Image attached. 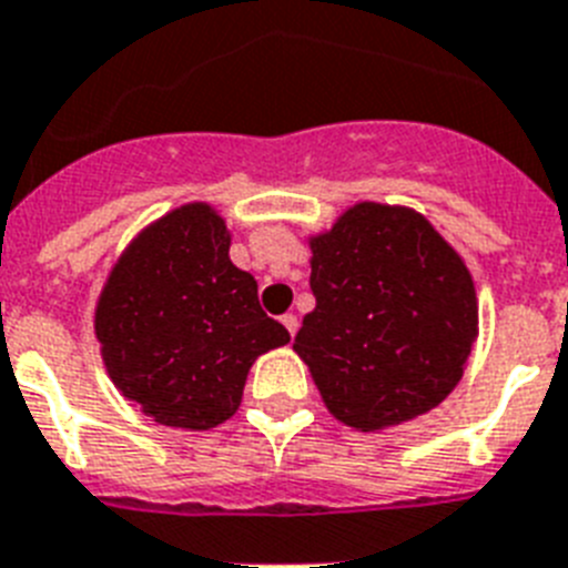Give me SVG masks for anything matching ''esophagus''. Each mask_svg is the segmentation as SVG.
<instances>
[{
  "label": "esophagus",
  "mask_w": 568,
  "mask_h": 568,
  "mask_svg": "<svg viewBox=\"0 0 568 568\" xmlns=\"http://www.w3.org/2000/svg\"><path fill=\"white\" fill-rule=\"evenodd\" d=\"M280 323H283L285 328H288V335H297V328H300V321H297V314H283V317H280Z\"/></svg>",
  "instance_id": "esophagus-1"
}]
</instances>
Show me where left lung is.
Returning <instances> with one entry per match:
<instances>
[{"label": "left lung", "mask_w": 568, "mask_h": 568, "mask_svg": "<svg viewBox=\"0 0 568 568\" xmlns=\"http://www.w3.org/2000/svg\"><path fill=\"white\" fill-rule=\"evenodd\" d=\"M308 285L317 306L294 349L332 416L381 430L459 384L476 337L474 280L424 216L355 204L312 242Z\"/></svg>", "instance_id": "1"}]
</instances>
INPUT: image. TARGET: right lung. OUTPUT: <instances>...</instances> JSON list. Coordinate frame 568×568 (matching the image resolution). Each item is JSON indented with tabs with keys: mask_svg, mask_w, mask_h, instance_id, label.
Here are the masks:
<instances>
[{
	"mask_svg": "<svg viewBox=\"0 0 568 568\" xmlns=\"http://www.w3.org/2000/svg\"><path fill=\"white\" fill-rule=\"evenodd\" d=\"M227 247L225 222L187 204L126 247L100 294L94 332L114 387L166 427L227 422L251 364L292 341Z\"/></svg>",
	"mask_w": 568,
	"mask_h": 568,
	"instance_id": "right-lung-1",
	"label": "right lung"
}]
</instances>
